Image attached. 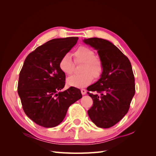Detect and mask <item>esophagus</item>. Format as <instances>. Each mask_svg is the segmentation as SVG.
<instances>
[{
	"label": "esophagus",
	"instance_id": "1",
	"mask_svg": "<svg viewBox=\"0 0 156 156\" xmlns=\"http://www.w3.org/2000/svg\"><path fill=\"white\" fill-rule=\"evenodd\" d=\"M81 94H83V95H85V94H87V90L85 89H81Z\"/></svg>",
	"mask_w": 156,
	"mask_h": 156
}]
</instances>
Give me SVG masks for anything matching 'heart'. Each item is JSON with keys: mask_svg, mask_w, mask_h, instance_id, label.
<instances>
[{"mask_svg": "<svg viewBox=\"0 0 156 156\" xmlns=\"http://www.w3.org/2000/svg\"><path fill=\"white\" fill-rule=\"evenodd\" d=\"M75 62L83 63L80 75H74L68 78L69 86L75 88L85 87L95 79L100 77L103 70L101 58L95 55V52L87 46H80L73 54ZM59 68L65 75H70L73 72V63L69 54L64 55L59 61Z\"/></svg>", "mask_w": 156, "mask_h": 156, "instance_id": "b5f03b06", "label": "heart"}]
</instances>
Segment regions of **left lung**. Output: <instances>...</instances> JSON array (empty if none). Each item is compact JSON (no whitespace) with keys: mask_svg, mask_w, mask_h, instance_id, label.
Here are the masks:
<instances>
[{"mask_svg":"<svg viewBox=\"0 0 156 156\" xmlns=\"http://www.w3.org/2000/svg\"><path fill=\"white\" fill-rule=\"evenodd\" d=\"M83 42L98 51L103 64L100 79L87 88L93 100L88 115L96 126L108 128L129 110L135 93L133 69L128 58L111 41L92 37Z\"/></svg>","mask_w":156,"mask_h":156,"instance_id":"1","label":"left lung"}]
</instances>
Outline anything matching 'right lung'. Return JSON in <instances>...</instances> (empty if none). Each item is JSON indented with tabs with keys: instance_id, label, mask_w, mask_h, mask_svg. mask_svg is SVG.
I'll return each mask as SVG.
<instances>
[{
	"instance_id": "right-lung-1",
	"label": "right lung",
	"mask_w": 156,
	"mask_h": 156,
	"mask_svg": "<svg viewBox=\"0 0 156 156\" xmlns=\"http://www.w3.org/2000/svg\"><path fill=\"white\" fill-rule=\"evenodd\" d=\"M77 37L53 39L27 56L20 73L17 92L27 116L37 125L60 124L69 107L82 98L79 89L65 86L59 61L77 44Z\"/></svg>"
}]
</instances>
